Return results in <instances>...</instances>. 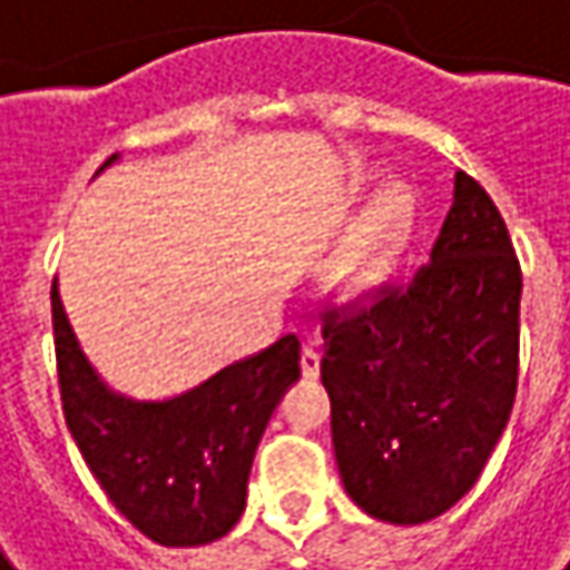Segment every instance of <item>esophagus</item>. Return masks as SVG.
<instances>
[{
    "label": "esophagus",
    "mask_w": 570,
    "mask_h": 570,
    "mask_svg": "<svg viewBox=\"0 0 570 570\" xmlns=\"http://www.w3.org/2000/svg\"><path fill=\"white\" fill-rule=\"evenodd\" d=\"M299 371H303V377H306V381H316V377H318V354H316V348L303 345V352H299Z\"/></svg>",
    "instance_id": "1"
}]
</instances>
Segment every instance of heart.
I'll return each mask as SVG.
<instances>
[{
  "mask_svg": "<svg viewBox=\"0 0 570 570\" xmlns=\"http://www.w3.org/2000/svg\"><path fill=\"white\" fill-rule=\"evenodd\" d=\"M416 225V196L406 184L384 186L361 218L352 225L335 267L328 271V293L338 303H364L371 299L390 271L396 267Z\"/></svg>",
  "mask_w": 570,
  "mask_h": 570,
  "instance_id": "b5f03b06",
  "label": "heart"
}]
</instances>
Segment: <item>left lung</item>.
Instances as JSON below:
<instances>
[{
    "mask_svg": "<svg viewBox=\"0 0 570 570\" xmlns=\"http://www.w3.org/2000/svg\"><path fill=\"white\" fill-rule=\"evenodd\" d=\"M522 274L468 174L429 264L361 313H325L322 384L342 484L367 517L419 525L478 484L517 400Z\"/></svg>",
    "mask_w": 570,
    "mask_h": 570,
    "instance_id": "8db88e82",
    "label": "left lung"
}]
</instances>
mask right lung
Masks as SVG:
<instances>
[{"label": "right lung", "instance_id": "obj_1", "mask_svg": "<svg viewBox=\"0 0 570 570\" xmlns=\"http://www.w3.org/2000/svg\"><path fill=\"white\" fill-rule=\"evenodd\" d=\"M112 154L99 170L116 164ZM63 419L116 510L157 546L193 549L232 532L245 513L257 442L299 381V342L222 367L170 400H131L106 384L80 348L51 286Z\"/></svg>", "mask_w": 570, "mask_h": 570}]
</instances>
